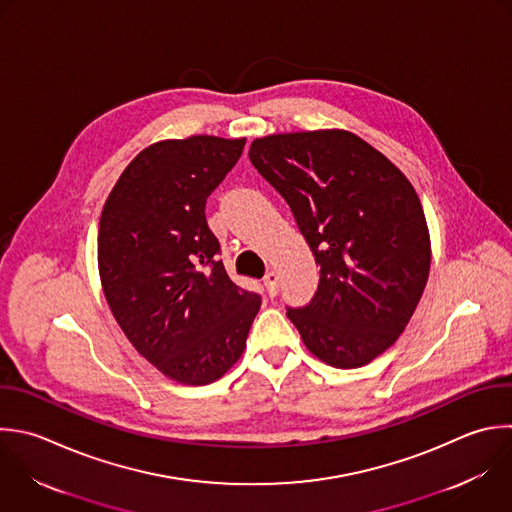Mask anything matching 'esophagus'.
<instances>
[{"label":"esophagus","instance_id":"esophagus-1","mask_svg":"<svg viewBox=\"0 0 512 512\" xmlns=\"http://www.w3.org/2000/svg\"><path fill=\"white\" fill-rule=\"evenodd\" d=\"M264 284H266V290H268L270 296L278 294V274L276 272H268L264 276Z\"/></svg>","mask_w":512,"mask_h":512}]
</instances>
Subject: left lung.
<instances>
[{
	"label": "left lung",
	"instance_id": "obj_1",
	"mask_svg": "<svg viewBox=\"0 0 512 512\" xmlns=\"http://www.w3.org/2000/svg\"><path fill=\"white\" fill-rule=\"evenodd\" d=\"M250 162L288 202L320 266L318 292L288 308L304 346L334 368L388 350L410 322L430 270V234L408 178L346 130L256 138Z\"/></svg>",
	"mask_w": 512,
	"mask_h": 512
}]
</instances>
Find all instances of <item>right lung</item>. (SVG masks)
Instances as JSON below:
<instances>
[{"label": "right lung", "mask_w": 512, "mask_h": 512, "mask_svg": "<svg viewBox=\"0 0 512 512\" xmlns=\"http://www.w3.org/2000/svg\"><path fill=\"white\" fill-rule=\"evenodd\" d=\"M246 138L190 136L144 148L122 172L100 218L98 270L108 306L166 378L204 386L242 356L260 296L230 280L206 198Z\"/></svg>", "instance_id": "1"}]
</instances>
